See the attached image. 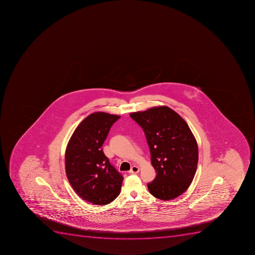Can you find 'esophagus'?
Listing matches in <instances>:
<instances>
[{"mask_svg":"<svg viewBox=\"0 0 255 255\" xmlns=\"http://www.w3.org/2000/svg\"><path fill=\"white\" fill-rule=\"evenodd\" d=\"M139 168L136 165H133L131 168H130V170H129V173H139Z\"/></svg>","mask_w":255,"mask_h":255,"instance_id":"esophagus-1","label":"esophagus"}]
</instances>
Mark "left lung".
<instances>
[{"instance_id": "left-lung-1", "label": "left lung", "mask_w": 255, "mask_h": 255, "mask_svg": "<svg viewBox=\"0 0 255 255\" xmlns=\"http://www.w3.org/2000/svg\"><path fill=\"white\" fill-rule=\"evenodd\" d=\"M130 118L141 127L156 172L148 183L156 199L170 200L187 190L197 169L198 144L183 119L165 106L134 112Z\"/></svg>"}]
</instances>
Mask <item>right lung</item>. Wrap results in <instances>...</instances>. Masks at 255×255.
Instances as JSON below:
<instances>
[{
  "instance_id": "obj_1",
  "label": "right lung",
  "mask_w": 255,
  "mask_h": 255,
  "mask_svg": "<svg viewBox=\"0 0 255 255\" xmlns=\"http://www.w3.org/2000/svg\"><path fill=\"white\" fill-rule=\"evenodd\" d=\"M120 118L105 112L91 114L77 126L67 145V178L77 195L93 204L106 205L120 195L124 177L102 149Z\"/></svg>"
}]
</instances>
